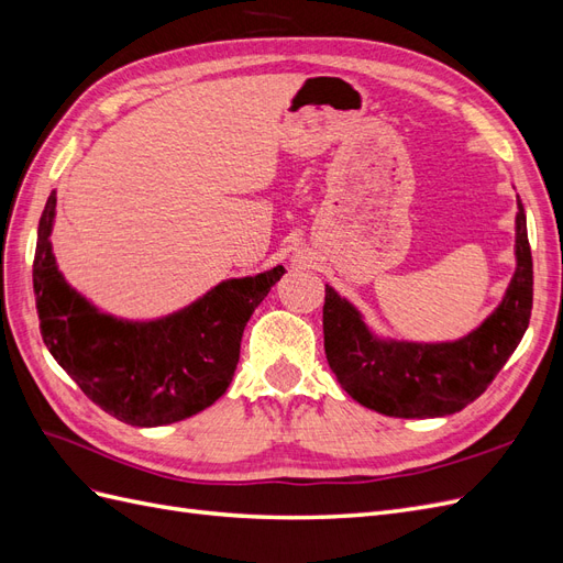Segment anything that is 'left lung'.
Returning <instances> with one entry per match:
<instances>
[{"mask_svg":"<svg viewBox=\"0 0 563 563\" xmlns=\"http://www.w3.org/2000/svg\"><path fill=\"white\" fill-rule=\"evenodd\" d=\"M517 272L503 302L455 343H397L368 331L362 314L327 286L323 350L338 383L362 406L395 418H437L482 397L517 350L533 308V258L517 201Z\"/></svg>","mask_w":563,"mask_h":563,"instance_id":"obj_1","label":"left lung"}]
</instances>
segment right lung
<instances>
[{
  "instance_id": "1",
  "label": "right lung",
  "mask_w": 563,
  "mask_h": 563,
  "mask_svg": "<svg viewBox=\"0 0 563 563\" xmlns=\"http://www.w3.org/2000/svg\"><path fill=\"white\" fill-rule=\"evenodd\" d=\"M54 216L56 192H51L32 263L40 331L84 395L135 428L185 420L223 397L240 362L246 321L284 267L228 279L164 319H114L65 284L48 242Z\"/></svg>"
}]
</instances>
